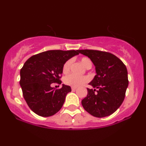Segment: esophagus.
<instances>
[{
    "label": "esophagus",
    "mask_w": 146,
    "mask_h": 146,
    "mask_svg": "<svg viewBox=\"0 0 146 146\" xmlns=\"http://www.w3.org/2000/svg\"><path fill=\"white\" fill-rule=\"evenodd\" d=\"M76 88H77V87H73V86L71 87V90H75V89H76Z\"/></svg>",
    "instance_id": "esophagus-1"
}]
</instances>
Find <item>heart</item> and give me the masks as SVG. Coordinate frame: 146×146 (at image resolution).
Masks as SVG:
<instances>
[{
  "instance_id": "b5f03b06",
  "label": "heart",
  "mask_w": 146,
  "mask_h": 146,
  "mask_svg": "<svg viewBox=\"0 0 146 146\" xmlns=\"http://www.w3.org/2000/svg\"><path fill=\"white\" fill-rule=\"evenodd\" d=\"M80 62L86 68H90L92 66V62L87 57H82L80 59ZM71 64V60H68L66 61L62 66V72L64 73H67L70 70V66ZM88 78L86 76H77V75L70 74L66 75L64 78V82L65 84L73 87L80 86V85L88 82Z\"/></svg>"
}]
</instances>
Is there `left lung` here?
I'll list each match as a JSON object with an SVG mask.
<instances>
[{
	"label": "left lung",
	"mask_w": 146,
	"mask_h": 146,
	"mask_svg": "<svg viewBox=\"0 0 146 146\" xmlns=\"http://www.w3.org/2000/svg\"><path fill=\"white\" fill-rule=\"evenodd\" d=\"M88 56L95 66L96 75L87 88L88 95L82 100L86 111L96 117L109 116L119 108L128 86L126 66L115 55L98 50H78Z\"/></svg>",
	"instance_id": "1"
}]
</instances>
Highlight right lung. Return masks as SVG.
I'll list each match as a JSON object with an SVG mask.
<instances>
[{"label": "right lung", "instance_id": "add662e5", "mask_svg": "<svg viewBox=\"0 0 146 146\" xmlns=\"http://www.w3.org/2000/svg\"><path fill=\"white\" fill-rule=\"evenodd\" d=\"M78 54V50H50L34 55L25 62L20 72V85L33 112L41 117H50L61 109L71 87L62 84V88L56 89L51 84L62 83L63 64Z\"/></svg>", "mask_w": 146, "mask_h": 146}]
</instances>
